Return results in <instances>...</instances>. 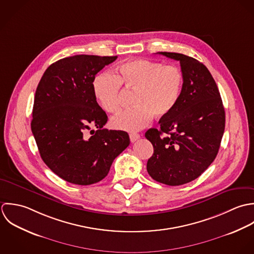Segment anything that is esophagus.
I'll return each instance as SVG.
<instances>
[{
  "mask_svg": "<svg viewBox=\"0 0 254 254\" xmlns=\"http://www.w3.org/2000/svg\"><path fill=\"white\" fill-rule=\"evenodd\" d=\"M129 138H130V141L133 143V142H135L136 140H138L140 138V135L138 133H130Z\"/></svg>",
  "mask_w": 254,
  "mask_h": 254,
  "instance_id": "obj_1",
  "label": "esophagus"
}]
</instances>
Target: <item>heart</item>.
<instances>
[{"label":"heart","mask_w":254,"mask_h":254,"mask_svg":"<svg viewBox=\"0 0 254 254\" xmlns=\"http://www.w3.org/2000/svg\"><path fill=\"white\" fill-rule=\"evenodd\" d=\"M183 82V73L175 65L133 60L119 65L114 74L97 75L92 87L96 100L108 113L119 110L122 85L135 91V107L115 115L111 125L116 129L136 131L146 127L154 115L167 118L174 112L181 97Z\"/></svg>","instance_id":"obj_1"}]
</instances>
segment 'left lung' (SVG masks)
<instances>
[{"label": "left lung", "mask_w": 254, "mask_h": 254, "mask_svg": "<svg viewBox=\"0 0 254 254\" xmlns=\"http://www.w3.org/2000/svg\"><path fill=\"white\" fill-rule=\"evenodd\" d=\"M157 54L179 61L183 89L174 112L145 137L154 153L147 172L156 182L181 186L197 179L216 158L225 130V110L217 84L197 60L179 53Z\"/></svg>", "instance_id": "1"}]
</instances>
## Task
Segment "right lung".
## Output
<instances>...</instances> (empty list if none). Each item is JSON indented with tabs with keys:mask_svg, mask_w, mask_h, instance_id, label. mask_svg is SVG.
Segmentation results:
<instances>
[{
	"mask_svg": "<svg viewBox=\"0 0 254 254\" xmlns=\"http://www.w3.org/2000/svg\"><path fill=\"white\" fill-rule=\"evenodd\" d=\"M118 57L76 55L57 61L37 86L31 130L44 163L79 186L102 181L115 158L129 145L123 130L102 128L108 121L93 93L95 75ZM91 126L97 131L86 132Z\"/></svg>",
	"mask_w": 254,
	"mask_h": 254,
	"instance_id": "obj_1",
	"label": "right lung"
}]
</instances>
